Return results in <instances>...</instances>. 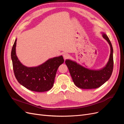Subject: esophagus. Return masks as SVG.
Segmentation results:
<instances>
[{"label":"esophagus","mask_w":124,"mask_h":124,"mask_svg":"<svg viewBox=\"0 0 124 124\" xmlns=\"http://www.w3.org/2000/svg\"><path fill=\"white\" fill-rule=\"evenodd\" d=\"M69 54L68 53H64L63 54V57L64 58V59H66L69 57Z\"/></svg>","instance_id":"esophagus-1"}]
</instances>
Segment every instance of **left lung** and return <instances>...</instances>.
<instances>
[{"label":"left lung","instance_id":"left-lung-1","mask_svg":"<svg viewBox=\"0 0 124 124\" xmlns=\"http://www.w3.org/2000/svg\"><path fill=\"white\" fill-rule=\"evenodd\" d=\"M103 38L110 46V55L106 65L100 69L85 68L76 62L66 59L65 63L68 68L74 84L82 89H93L99 87L109 79L113 69V50L112 44L106 33L102 32Z\"/></svg>","mask_w":124,"mask_h":124}]
</instances>
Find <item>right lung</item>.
Masks as SVG:
<instances>
[{
	"label": "right lung",
	"instance_id": "1",
	"mask_svg": "<svg viewBox=\"0 0 124 124\" xmlns=\"http://www.w3.org/2000/svg\"><path fill=\"white\" fill-rule=\"evenodd\" d=\"M16 39L11 51L15 77L20 84L33 92H44L53 87L56 72L64 62L62 56L48 59L38 66L28 67L20 62L16 54Z\"/></svg>",
	"mask_w": 124,
	"mask_h": 124
}]
</instances>
